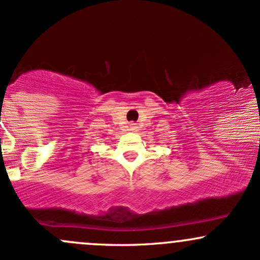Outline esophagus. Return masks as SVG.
<instances>
[{"label": "esophagus", "mask_w": 260, "mask_h": 260, "mask_svg": "<svg viewBox=\"0 0 260 260\" xmlns=\"http://www.w3.org/2000/svg\"><path fill=\"white\" fill-rule=\"evenodd\" d=\"M129 128H131V131H133V132H137L138 131V125L136 124V123H131Z\"/></svg>", "instance_id": "esophagus-1"}]
</instances>
